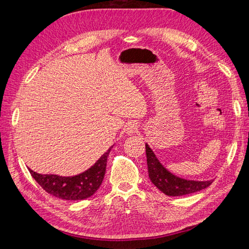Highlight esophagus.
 I'll list each match as a JSON object with an SVG mask.
<instances>
[{
    "label": "esophagus",
    "instance_id": "esophagus-1",
    "mask_svg": "<svg viewBox=\"0 0 249 249\" xmlns=\"http://www.w3.org/2000/svg\"><path fill=\"white\" fill-rule=\"evenodd\" d=\"M137 129H138V126H137V123H135V122H128V123L125 125V133L127 135L135 134Z\"/></svg>",
    "mask_w": 249,
    "mask_h": 249
}]
</instances>
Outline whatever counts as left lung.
I'll return each mask as SVG.
<instances>
[{"mask_svg":"<svg viewBox=\"0 0 249 249\" xmlns=\"http://www.w3.org/2000/svg\"><path fill=\"white\" fill-rule=\"evenodd\" d=\"M145 152L149 178L152 183L167 196L177 197V196L197 193L209 187L213 183L212 179H210V181H193V179H185L174 176L161 165L160 161L157 160L154 152L146 143Z\"/></svg>","mask_w":249,"mask_h":249,"instance_id":"1","label":"left lung"}]
</instances>
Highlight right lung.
<instances>
[{"label": "right lung", "instance_id": "1", "mask_svg": "<svg viewBox=\"0 0 249 249\" xmlns=\"http://www.w3.org/2000/svg\"><path fill=\"white\" fill-rule=\"evenodd\" d=\"M112 146L87 171L75 177L39 174L30 170L32 177L47 193L63 200H83L91 197L99 188L107 166V158Z\"/></svg>", "mask_w": 249, "mask_h": 249}]
</instances>
